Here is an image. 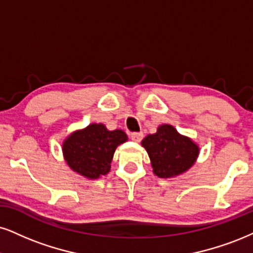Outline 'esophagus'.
<instances>
[{
	"instance_id": "1",
	"label": "esophagus",
	"mask_w": 253,
	"mask_h": 253,
	"mask_svg": "<svg viewBox=\"0 0 253 253\" xmlns=\"http://www.w3.org/2000/svg\"><path fill=\"white\" fill-rule=\"evenodd\" d=\"M130 137H131V139L133 142H141L143 138V133L142 132H132Z\"/></svg>"
}]
</instances>
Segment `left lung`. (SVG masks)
<instances>
[{
  "label": "left lung",
  "instance_id": "left-lung-1",
  "mask_svg": "<svg viewBox=\"0 0 253 253\" xmlns=\"http://www.w3.org/2000/svg\"><path fill=\"white\" fill-rule=\"evenodd\" d=\"M154 168V173L161 178H169L183 173L197 160L199 149L188 137L179 135L169 124L158 127L154 135L142 141Z\"/></svg>",
  "mask_w": 253,
  "mask_h": 253
}]
</instances>
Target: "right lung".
<instances>
[{"label": "right lung", "instance_id": "right-lung-1", "mask_svg": "<svg viewBox=\"0 0 253 253\" xmlns=\"http://www.w3.org/2000/svg\"><path fill=\"white\" fill-rule=\"evenodd\" d=\"M127 139L122 130L109 131L103 124H90L74 132L63 143L64 158L69 167L86 178H99L110 171L117 145Z\"/></svg>", "mask_w": 253, "mask_h": 253}]
</instances>
